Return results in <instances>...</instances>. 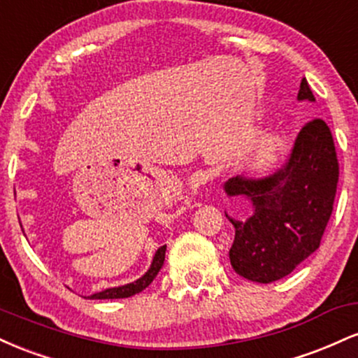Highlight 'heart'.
Returning <instances> with one entry per match:
<instances>
[{
    "label": "heart",
    "mask_w": 358,
    "mask_h": 358,
    "mask_svg": "<svg viewBox=\"0 0 358 358\" xmlns=\"http://www.w3.org/2000/svg\"><path fill=\"white\" fill-rule=\"evenodd\" d=\"M271 150H273V146H271V145H268V146H266V148H264V151H266V153H269V151H271Z\"/></svg>",
    "instance_id": "b5f03b06"
}]
</instances>
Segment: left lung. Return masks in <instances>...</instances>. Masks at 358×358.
<instances>
[{
  "instance_id": "8db88e82",
  "label": "left lung",
  "mask_w": 358,
  "mask_h": 358,
  "mask_svg": "<svg viewBox=\"0 0 358 358\" xmlns=\"http://www.w3.org/2000/svg\"><path fill=\"white\" fill-rule=\"evenodd\" d=\"M298 99L315 101L306 79L299 85ZM338 175L331 131L316 117L299 129L286 162L276 170L229 180L224 185L227 195H241L252 203L248 220L231 219L236 229L229 250L234 271L268 285L310 257L320 248L334 212Z\"/></svg>"
}]
</instances>
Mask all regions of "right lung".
Instances as JSON below:
<instances>
[{"label":"right lung","mask_w":358,"mask_h":358,"mask_svg":"<svg viewBox=\"0 0 358 358\" xmlns=\"http://www.w3.org/2000/svg\"><path fill=\"white\" fill-rule=\"evenodd\" d=\"M165 250H166V245H162V248L156 250L153 262H151V268L148 269L145 276L139 278L138 281L131 282V285H126V286L109 287V289H104L101 291V293L92 294L90 299H119V298H129V296H134V294L141 293L143 289H146V287L153 282V279L158 276L159 269L163 268V262H165Z\"/></svg>","instance_id":"add662e5"}]
</instances>
